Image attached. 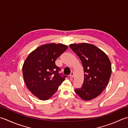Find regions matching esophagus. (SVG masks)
I'll return each mask as SVG.
<instances>
[{"label":"esophagus","instance_id":"1","mask_svg":"<svg viewBox=\"0 0 128 128\" xmlns=\"http://www.w3.org/2000/svg\"><path fill=\"white\" fill-rule=\"evenodd\" d=\"M70 78H73L74 77V72H71V73H70Z\"/></svg>","mask_w":128,"mask_h":128}]
</instances>
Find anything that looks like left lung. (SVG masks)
Wrapping results in <instances>:
<instances>
[{"mask_svg": "<svg viewBox=\"0 0 128 128\" xmlns=\"http://www.w3.org/2000/svg\"><path fill=\"white\" fill-rule=\"evenodd\" d=\"M69 46L80 59L84 72L82 86L75 92L84 100H91L100 95L108 84L111 62L107 55L93 44L83 42Z\"/></svg>", "mask_w": 128, "mask_h": 128, "instance_id": "1", "label": "left lung"}]
</instances>
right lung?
Instances as JSON below:
<instances>
[{"mask_svg":"<svg viewBox=\"0 0 128 128\" xmlns=\"http://www.w3.org/2000/svg\"><path fill=\"white\" fill-rule=\"evenodd\" d=\"M67 48L60 43L42 45L32 52L24 62L22 71L26 86L42 100L50 98L66 77L58 73L60 68L55 62Z\"/></svg>","mask_w":128,"mask_h":128,"instance_id":"add662e5","label":"right lung"}]
</instances>
